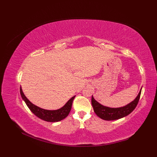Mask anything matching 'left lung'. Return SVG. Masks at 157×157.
<instances>
[{
  "label": "left lung",
  "instance_id": "obj_1",
  "mask_svg": "<svg viewBox=\"0 0 157 157\" xmlns=\"http://www.w3.org/2000/svg\"><path fill=\"white\" fill-rule=\"evenodd\" d=\"M141 90L138 94V96L134 99V101L128 104L127 105L119 107V108H110L105 107L94 99V97H92V104L94 108V112L96 115L101 118V119L105 121H114L119 119L122 117H124L129 115L136 107L137 103L139 102Z\"/></svg>",
  "mask_w": 157,
  "mask_h": 157
}]
</instances>
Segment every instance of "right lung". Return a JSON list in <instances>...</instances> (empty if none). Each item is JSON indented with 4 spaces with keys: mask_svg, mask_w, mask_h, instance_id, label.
I'll return each mask as SVG.
<instances>
[{
    "mask_svg": "<svg viewBox=\"0 0 157 157\" xmlns=\"http://www.w3.org/2000/svg\"><path fill=\"white\" fill-rule=\"evenodd\" d=\"M20 94L21 98H23V100L25 101L26 105L29 109L33 113H34L35 115L39 117L42 120H44L47 122H58L61 120L64 119L65 118L67 117L69 114L71 107H72V104L73 99L75 96H73L72 98H71L67 102L65 105L59 109L58 110H54V111H50V110H45V109H41L39 107L35 105L34 104H33L29 99H28L23 94L22 89L20 87Z\"/></svg>",
    "mask_w": 157,
    "mask_h": 157,
    "instance_id": "obj_1",
    "label": "right lung"
}]
</instances>
